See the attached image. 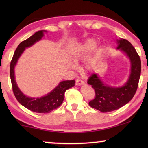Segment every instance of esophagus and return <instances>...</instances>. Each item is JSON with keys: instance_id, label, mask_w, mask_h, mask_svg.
<instances>
[{"instance_id": "esophagus-1", "label": "esophagus", "mask_w": 148, "mask_h": 148, "mask_svg": "<svg viewBox=\"0 0 148 148\" xmlns=\"http://www.w3.org/2000/svg\"><path fill=\"white\" fill-rule=\"evenodd\" d=\"M76 85H77V86H79V85H82L84 84V81H83L82 79H76Z\"/></svg>"}]
</instances>
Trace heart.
I'll return each instance as SVG.
<instances>
[{"label": "heart", "mask_w": 148, "mask_h": 148, "mask_svg": "<svg viewBox=\"0 0 148 148\" xmlns=\"http://www.w3.org/2000/svg\"><path fill=\"white\" fill-rule=\"evenodd\" d=\"M97 46V42L94 39H89L84 43L80 45L74 46L71 50L70 55L73 60L75 62H79L86 58L90 52H92ZM95 59L92 58L88 62V66L90 67L94 63Z\"/></svg>", "instance_id": "1"}]
</instances>
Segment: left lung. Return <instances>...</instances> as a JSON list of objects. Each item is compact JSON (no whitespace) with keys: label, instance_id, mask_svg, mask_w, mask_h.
<instances>
[{"label":"left lung","instance_id":"obj_1","mask_svg":"<svg viewBox=\"0 0 148 148\" xmlns=\"http://www.w3.org/2000/svg\"><path fill=\"white\" fill-rule=\"evenodd\" d=\"M117 48L125 52L131 60V74L125 86L121 88L106 86L96 73L91 75L88 80V84L95 91L94 98L89 102V105L102 112H111L127 104L133 98L138 88L141 70L140 57L128 40H117Z\"/></svg>","mask_w":148,"mask_h":148}]
</instances>
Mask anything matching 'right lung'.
<instances>
[{
	"instance_id": "right-lung-1",
	"label": "right lung",
	"mask_w": 148,
	"mask_h": 148,
	"mask_svg": "<svg viewBox=\"0 0 148 148\" xmlns=\"http://www.w3.org/2000/svg\"><path fill=\"white\" fill-rule=\"evenodd\" d=\"M46 32L45 30L38 31L28 39L21 42L16 48L10 64V77L13 92L16 99L26 108L38 113H49L54 109L58 108L63 102L64 93L68 89L73 87L75 82V80L61 82L51 92L40 98H32L25 96L17 87L14 75V67L17 63V60L25 48L29 47L36 42L41 40L44 36V32Z\"/></svg>"
}]
</instances>
